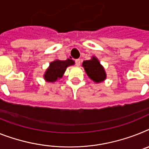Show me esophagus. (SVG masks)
Segmentation results:
<instances>
[{"mask_svg": "<svg viewBox=\"0 0 149 149\" xmlns=\"http://www.w3.org/2000/svg\"><path fill=\"white\" fill-rule=\"evenodd\" d=\"M75 63H76V65H77V66H79V65H80V63H81L80 59L76 60V61H75Z\"/></svg>", "mask_w": 149, "mask_h": 149, "instance_id": "34e87169", "label": "esophagus"}]
</instances>
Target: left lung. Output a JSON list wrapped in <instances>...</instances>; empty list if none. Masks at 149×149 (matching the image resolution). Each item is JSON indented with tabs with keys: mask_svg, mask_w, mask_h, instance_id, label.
<instances>
[{
	"mask_svg": "<svg viewBox=\"0 0 149 149\" xmlns=\"http://www.w3.org/2000/svg\"><path fill=\"white\" fill-rule=\"evenodd\" d=\"M82 67H84L88 77L96 83L103 82L107 77L105 70L97 57H92L89 61H84L82 63Z\"/></svg>",
	"mask_w": 149,
	"mask_h": 149,
	"instance_id": "8db88e82",
	"label": "left lung"
}]
</instances>
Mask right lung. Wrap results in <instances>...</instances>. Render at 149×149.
Masks as SVG:
<instances>
[{
  "label": "right lung",
  "mask_w": 149,
  "mask_h": 149,
  "mask_svg": "<svg viewBox=\"0 0 149 149\" xmlns=\"http://www.w3.org/2000/svg\"><path fill=\"white\" fill-rule=\"evenodd\" d=\"M74 61L71 59H67L66 61H56L51 62L49 67L47 69L44 75V78L47 82H54L63 77V73L69 66L74 64Z\"/></svg>",
  "instance_id": "add662e5"
}]
</instances>
